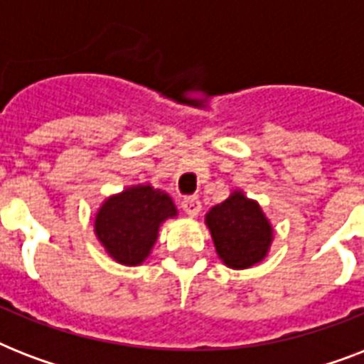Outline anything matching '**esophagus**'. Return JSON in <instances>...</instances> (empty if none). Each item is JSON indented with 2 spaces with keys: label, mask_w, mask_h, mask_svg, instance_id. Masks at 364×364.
<instances>
[{
  "label": "esophagus",
  "mask_w": 364,
  "mask_h": 364,
  "mask_svg": "<svg viewBox=\"0 0 364 364\" xmlns=\"http://www.w3.org/2000/svg\"><path fill=\"white\" fill-rule=\"evenodd\" d=\"M181 208L188 217H196L202 210V204H200L198 196H185L181 202Z\"/></svg>",
  "instance_id": "34e87169"
}]
</instances>
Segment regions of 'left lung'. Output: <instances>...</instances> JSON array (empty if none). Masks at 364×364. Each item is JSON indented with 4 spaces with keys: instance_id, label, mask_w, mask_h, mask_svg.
Listing matches in <instances>:
<instances>
[{
    "instance_id": "1",
    "label": "left lung",
    "mask_w": 364,
    "mask_h": 364,
    "mask_svg": "<svg viewBox=\"0 0 364 364\" xmlns=\"http://www.w3.org/2000/svg\"><path fill=\"white\" fill-rule=\"evenodd\" d=\"M217 255L234 270H243L264 259L272 243V227L260 205L232 193L205 215Z\"/></svg>"
}]
</instances>
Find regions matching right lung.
I'll list each match as a JSON object with an SVG mask.
<instances>
[{
    "label": "right lung",
    "instance_id": "obj_1",
    "mask_svg": "<svg viewBox=\"0 0 364 364\" xmlns=\"http://www.w3.org/2000/svg\"><path fill=\"white\" fill-rule=\"evenodd\" d=\"M176 215V205L168 194L151 185H137L105 200L94 230L117 262L136 266L151 253L160 223Z\"/></svg>",
    "mask_w": 364,
    "mask_h": 364
}]
</instances>
